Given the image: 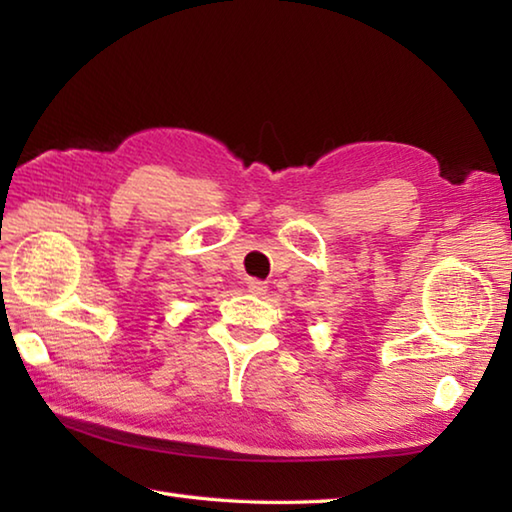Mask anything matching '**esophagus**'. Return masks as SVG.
<instances>
[{
	"label": "esophagus",
	"instance_id": "esophagus-1",
	"mask_svg": "<svg viewBox=\"0 0 512 512\" xmlns=\"http://www.w3.org/2000/svg\"><path fill=\"white\" fill-rule=\"evenodd\" d=\"M266 284L264 281H259V279H250L248 281V292L250 295H255V297H262V295H266Z\"/></svg>",
	"mask_w": 512,
	"mask_h": 512
}]
</instances>
